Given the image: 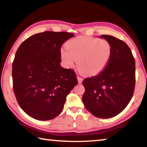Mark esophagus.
Wrapping results in <instances>:
<instances>
[{
    "label": "esophagus",
    "mask_w": 147,
    "mask_h": 147,
    "mask_svg": "<svg viewBox=\"0 0 147 147\" xmlns=\"http://www.w3.org/2000/svg\"><path fill=\"white\" fill-rule=\"evenodd\" d=\"M77 79H78V82L79 84H81L83 81V78H82L80 76H77Z\"/></svg>",
    "instance_id": "1"
}]
</instances>
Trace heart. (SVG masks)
<instances>
[{"label":"heart","instance_id":"1","mask_svg":"<svg viewBox=\"0 0 147 147\" xmlns=\"http://www.w3.org/2000/svg\"><path fill=\"white\" fill-rule=\"evenodd\" d=\"M65 49L60 51V57L65 65L72 67L77 61V68L88 76L102 73L110 59L112 47L108 41L93 37L80 36L65 43Z\"/></svg>","mask_w":147,"mask_h":147}]
</instances>
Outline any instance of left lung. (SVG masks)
Wrapping results in <instances>:
<instances>
[{
    "label": "left lung",
    "instance_id": "1",
    "mask_svg": "<svg viewBox=\"0 0 147 147\" xmlns=\"http://www.w3.org/2000/svg\"><path fill=\"white\" fill-rule=\"evenodd\" d=\"M110 43L112 53L105 69L82 82V101L92 115L107 119L118 115L132 97L136 84L135 59L127 44L109 35H102Z\"/></svg>",
    "mask_w": 147,
    "mask_h": 147
}]
</instances>
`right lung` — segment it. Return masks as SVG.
<instances>
[{"mask_svg":"<svg viewBox=\"0 0 147 147\" xmlns=\"http://www.w3.org/2000/svg\"><path fill=\"white\" fill-rule=\"evenodd\" d=\"M73 36L45 31L27 38L17 49L12 64L13 92L31 117L48 121L59 115L67 96L78 84L74 70L60 65L62 44Z\"/></svg>","mask_w":147,"mask_h":147,"instance_id":"1","label":"right lung"}]
</instances>
